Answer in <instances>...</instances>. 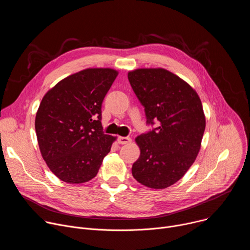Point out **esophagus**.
<instances>
[{
	"label": "esophagus",
	"mask_w": 250,
	"mask_h": 250,
	"mask_svg": "<svg viewBox=\"0 0 250 250\" xmlns=\"http://www.w3.org/2000/svg\"><path fill=\"white\" fill-rule=\"evenodd\" d=\"M118 142L120 145H126L128 142H130V138L128 136H119Z\"/></svg>",
	"instance_id": "34e87169"
}]
</instances>
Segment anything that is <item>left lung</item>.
Returning a JSON list of instances; mask_svg holds the SVG:
<instances>
[{
  "instance_id": "obj_1",
  "label": "left lung",
  "mask_w": 250,
  "mask_h": 250,
  "mask_svg": "<svg viewBox=\"0 0 250 250\" xmlns=\"http://www.w3.org/2000/svg\"><path fill=\"white\" fill-rule=\"evenodd\" d=\"M127 78L145 106L146 124L158 122L135 138L140 155L132 176L146 187L167 188L181 179L199 153L206 127L201 100L189 84L162 68L136 69Z\"/></svg>"
}]
</instances>
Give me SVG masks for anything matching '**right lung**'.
I'll use <instances>...</instances> for the list:
<instances>
[{
	"instance_id": "right-lung-1",
	"label": "right lung",
	"mask_w": 250,
	"mask_h": 250,
	"mask_svg": "<svg viewBox=\"0 0 250 250\" xmlns=\"http://www.w3.org/2000/svg\"><path fill=\"white\" fill-rule=\"evenodd\" d=\"M118 76L110 68H89L57 83L43 97L35 117L42 155L60 180L90 181L116 137L104 134L102 104Z\"/></svg>"
}]
</instances>
